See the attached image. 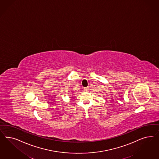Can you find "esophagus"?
Here are the masks:
<instances>
[{
	"label": "esophagus",
	"mask_w": 159,
	"mask_h": 159,
	"mask_svg": "<svg viewBox=\"0 0 159 159\" xmlns=\"http://www.w3.org/2000/svg\"><path fill=\"white\" fill-rule=\"evenodd\" d=\"M88 89H88V87H85L84 88V91H87Z\"/></svg>",
	"instance_id": "34e87169"
}]
</instances>
